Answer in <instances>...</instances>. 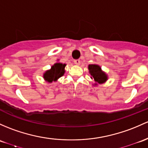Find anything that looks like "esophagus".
<instances>
[{
	"instance_id": "34e87169",
	"label": "esophagus",
	"mask_w": 148,
	"mask_h": 148,
	"mask_svg": "<svg viewBox=\"0 0 148 148\" xmlns=\"http://www.w3.org/2000/svg\"><path fill=\"white\" fill-rule=\"evenodd\" d=\"M74 64H75L76 65H79L81 64V61L79 60H74Z\"/></svg>"
}]
</instances>
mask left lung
I'll return each mask as SVG.
<instances>
[{"mask_svg": "<svg viewBox=\"0 0 148 148\" xmlns=\"http://www.w3.org/2000/svg\"><path fill=\"white\" fill-rule=\"evenodd\" d=\"M88 71L91 74V79H94L95 85L98 84H103L108 79V76L104 71L101 70V68L98 64H89L88 65Z\"/></svg>", "mask_w": 148, "mask_h": 148, "instance_id": "1", "label": "left lung"}]
</instances>
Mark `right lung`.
<instances>
[{
  "label": "right lung",
  "mask_w": 148,
  "mask_h": 148,
  "mask_svg": "<svg viewBox=\"0 0 148 148\" xmlns=\"http://www.w3.org/2000/svg\"><path fill=\"white\" fill-rule=\"evenodd\" d=\"M65 66H66V64L60 63V62L55 63L53 66H52L50 69L47 70L44 73L43 78L49 83L55 82L64 75L65 72Z\"/></svg>",
  "instance_id": "right-lung-1"
}]
</instances>
